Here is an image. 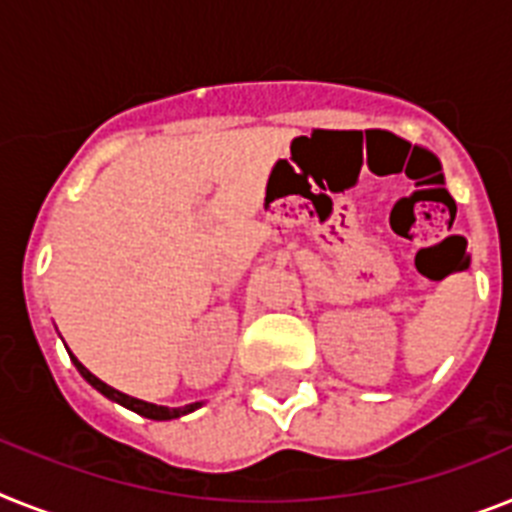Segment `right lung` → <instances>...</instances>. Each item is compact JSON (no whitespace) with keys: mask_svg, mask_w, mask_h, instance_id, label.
Here are the masks:
<instances>
[{"mask_svg":"<svg viewBox=\"0 0 512 512\" xmlns=\"http://www.w3.org/2000/svg\"><path fill=\"white\" fill-rule=\"evenodd\" d=\"M70 358H73L75 369L80 371V377L86 379V382L91 384L94 390H99L104 398L114 400V403H120L122 408H128V411L138 413V416L154 418V421H172V418H180V416H185V413H193L196 408H201V405H204V403H190V405H185V408H167V405H154V403H146V400L130 398V395H125V392L114 390V387H109L107 382H101L99 377H94V374H91V371H88L86 366H83V363L73 356V353H70Z\"/></svg>","mask_w":512,"mask_h":512,"instance_id":"right-lung-1","label":"right lung"}]
</instances>
